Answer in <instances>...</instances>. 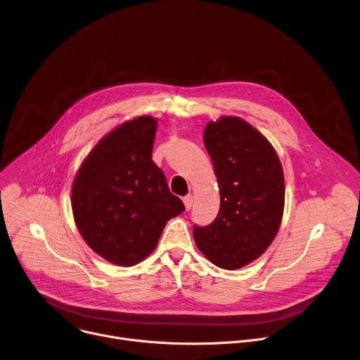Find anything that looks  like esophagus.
<instances>
[{
	"mask_svg": "<svg viewBox=\"0 0 360 360\" xmlns=\"http://www.w3.org/2000/svg\"><path fill=\"white\" fill-rule=\"evenodd\" d=\"M192 203H193V196L192 195H188V196L184 198V205H185L186 211H189L192 208Z\"/></svg>",
	"mask_w": 360,
	"mask_h": 360,
	"instance_id": "34e87169",
	"label": "esophagus"
}]
</instances>
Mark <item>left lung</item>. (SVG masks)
<instances>
[{
	"label": "left lung",
	"mask_w": 360,
	"mask_h": 360,
	"mask_svg": "<svg viewBox=\"0 0 360 360\" xmlns=\"http://www.w3.org/2000/svg\"><path fill=\"white\" fill-rule=\"evenodd\" d=\"M221 207L208 226H193L198 249L222 269L258 259L275 239L283 215L285 181L271 142L238 117H221L203 131Z\"/></svg>",
	"instance_id": "obj_1"
}]
</instances>
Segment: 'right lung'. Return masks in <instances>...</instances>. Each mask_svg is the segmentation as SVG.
I'll list each match as a JSON object with an SVG mask.
<instances>
[{
  "label": "right lung",
  "instance_id": "1",
  "mask_svg": "<svg viewBox=\"0 0 360 360\" xmlns=\"http://www.w3.org/2000/svg\"><path fill=\"white\" fill-rule=\"evenodd\" d=\"M157 120L138 117L102 138L72 184L77 228L88 246L121 266L143 261L167 222L185 211L152 161Z\"/></svg>",
  "mask_w": 360,
  "mask_h": 360
}]
</instances>
